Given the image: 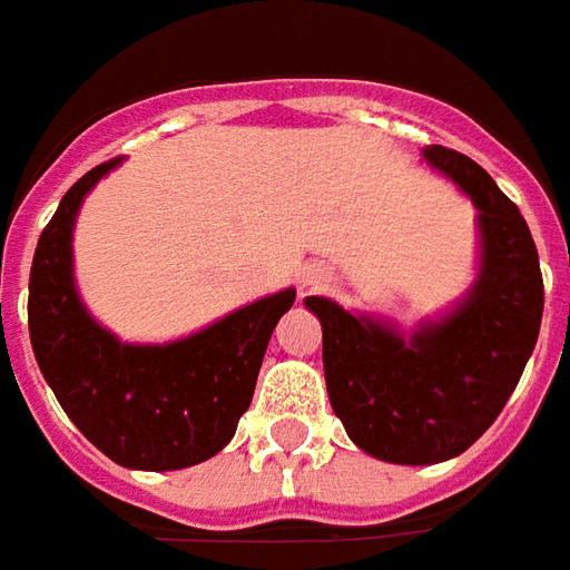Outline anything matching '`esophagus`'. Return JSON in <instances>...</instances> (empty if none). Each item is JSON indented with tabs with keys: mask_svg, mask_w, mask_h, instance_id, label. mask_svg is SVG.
I'll return each mask as SVG.
<instances>
[{
	"mask_svg": "<svg viewBox=\"0 0 570 570\" xmlns=\"http://www.w3.org/2000/svg\"><path fill=\"white\" fill-rule=\"evenodd\" d=\"M322 284H324L322 271H308V274H303L305 289H315V286H322Z\"/></svg>",
	"mask_w": 570,
	"mask_h": 570,
	"instance_id": "esophagus-1",
	"label": "esophagus"
}]
</instances>
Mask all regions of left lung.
<instances>
[{
  "label": "left lung",
  "mask_w": 570,
  "mask_h": 570,
  "mask_svg": "<svg viewBox=\"0 0 570 570\" xmlns=\"http://www.w3.org/2000/svg\"><path fill=\"white\" fill-rule=\"evenodd\" d=\"M425 160L480 207V281L448 318L410 341L308 296L322 322L324 382L346 435L387 463H439L463 454L499 420L542 322L537 243L518 205L466 154L429 145Z\"/></svg>",
  "instance_id": "8db88e82"
}]
</instances>
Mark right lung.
<instances>
[{
    "instance_id": "1",
    "label": "right lung",
    "mask_w": 570,
    "mask_h": 570,
    "mask_svg": "<svg viewBox=\"0 0 570 570\" xmlns=\"http://www.w3.org/2000/svg\"><path fill=\"white\" fill-rule=\"evenodd\" d=\"M85 173L43 226L30 265V346L56 401L109 461L183 470L214 458L248 410L274 324L296 299L284 289L167 346L119 344L85 312L71 281V226L94 183Z\"/></svg>"
}]
</instances>
